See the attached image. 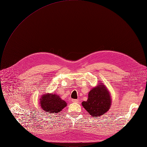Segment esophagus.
<instances>
[{"instance_id":"34e87169","label":"esophagus","mask_w":147,"mask_h":147,"mask_svg":"<svg viewBox=\"0 0 147 147\" xmlns=\"http://www.w3.org/2000/svg\"><path fill=\"white\" fill-rule=\"evenodd\" d=\"M71 102H74V103H78V102H79V100H77V99H72V100H71Z\"/></svg>"}]
</instances>
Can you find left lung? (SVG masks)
I'll use <instances>...</instances> for the list:
<instances>
[{"instance_id":"8db88e82","label":"left lung","mask_w":147,"mask_h":147,"mask_svg":"<svg viewBox=\"0 0 147 147\" xmlns=\"http://www.w3.org/2000/svg\"><path fill=\"white\" fill-rule=\"evenodd\" d=\"M111 102L109 90L100 82L90 89L88 100L82 102V106L91 116L99 117L110 110Z\"/></svg>"}]
</instances>
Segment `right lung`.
Wrapping results in <instances>:
<instances>
[{
  "instance_id": "add662e5",
  "label": "right lung",
  "mask_w": 147,
  "mask_h": 147,
  "mask_svg": "<svg viewBox=\"0 0 147 147\" xmlns=\"http://www.w3.org/2000/svg\"><path fill=\"white\" fill-rule=\"evenodd\" d=\"M40 105L41 109L48 114L59 113L67 106V103L56 93L42 94L40 98Z\"/></svg>"
}]
</instances>
